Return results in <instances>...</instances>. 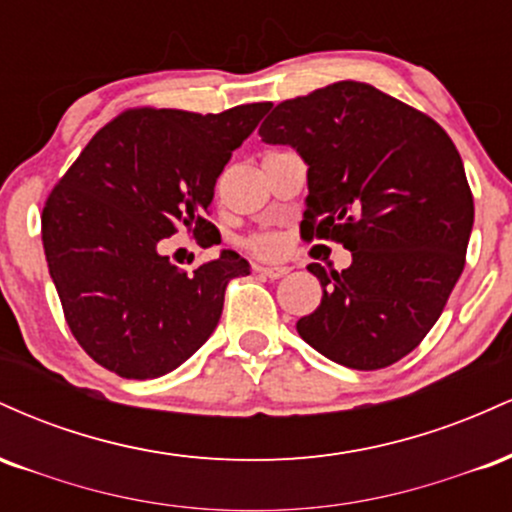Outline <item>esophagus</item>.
Masks as SVG:
<instances>
[{"label": "esophagus", "instance_id": "obj_1", "mask_svg": "<svg viewBox=\"0 0 512 512\" xmlns=\"http://www.w3.org/2000/svg\"><path fill=\"white\" fill-rule=\"evenodd\" d=\"M257 272L269 276V279H281V276L289 274V267H255Z\"/></svg>", "mask_w": 512, "mask_h": 512}]
</instances>
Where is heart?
<instances>
[{"instance_id":"obj_1","label":"heart","mask_w":512,"mask_h":512,"mask_svg":"<svg viewBox=\"0 0 512 512\" xmlns=\"http://www.w3.org/2000/svg\"><path fill=\"white\" fill-rule=\"evenodd\" d=\"M250 245L257 252H262V255H272V252L276 250V238H272V236H257V238L250 240Z\"/></svg>"}]
</instances>
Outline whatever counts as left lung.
Returning a JSON list of instances; mask_svg holds the SVG:
<instances>
[{"label": "left lung", "mask_w": 512, "mask_h": 512, "mask_svg": "<svg viewBox=\"0 0 512 512\" xmlns=\"http://www.w3.org/2000/svg\"><path fill=\"white\" fill-rule=\"evenodd\" d=\"M260 137L308 166L301 236L351 252L342 272L308 264L322 301L298 334L346 368L392 366L431 332L464 269L474 199L455 144L436 120L361 81L279 103Z\"/></svg>", "instance_id": "left-lung-1"}]
</instances>
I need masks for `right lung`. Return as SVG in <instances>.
<instances>
[{
    "mask_svg": "<svg viewBox=\"0 0 512 512\" xmlns=\"http://www.w3.org/2000/svg\"><path fill=\"white\" fill-rule=\"evenodd\" d=\"M272 103L223 113L137 108L86 144L50 192L43 248L64 317L81 349L129 380L161 378L219 325L228 281L250 274L238 252L182 272L158 252L204 219L216 178Z\"/></svg>",
    "mask_w": 512,
    "mask_h": 512,
    "instance_id": "right-lung-1",
    "label": "right lung"
}]
</instances>
